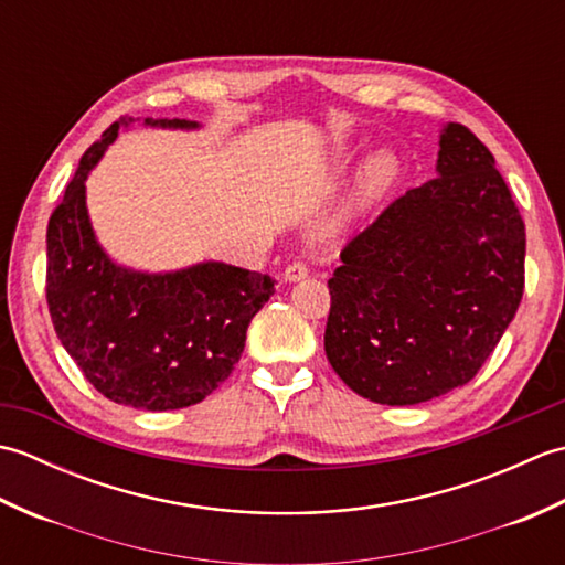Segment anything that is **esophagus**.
Here are the masks:
<instances>
[{
    "label": "esophagus",
    "mask_w": 565,
    "mask_h": 565,
    "mask_svg": "<svg viewBox=\"0 0 565 565\" xmlns=\"http://www.w3.org/2000/svg\"><path fill=\"white\" fill-rule=\"evenodd\" d=\"M308 276V267L303 262H294V264H289V267L284 269V279L289 281V284H294V281H301V279H306Z\"/></svg>",
    "instance_id": "obj_1"
}]
</instances>
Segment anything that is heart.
Listing matches in <instances>:
<instances>
[{
	"label": "heart",
	"mask_w": 565,
	"mask_h": 565,
	"mask_svg": "<svg viewBox=\"0 0 565 565\" xmlns=\"http://www.w3.org/2000/svg\"><path fill=\"white\" fill-rule=\"evenodd\" d=\"M334 160L338 162L350 160V150L340 148V152L334 154ZM401 174H403V162L393 150H379L371 154V158L362 164V170H359L354 177L350 194H347L344 206L338 215V221H334V231H344V227H350L359 215H364L371 206H376L383 196H388V191L398 184Z\"/></svg>",
	"instance_id": "obj_1"
}]
</instances>
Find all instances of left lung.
Here are the masks:
<instances>
[{
  "mask_svg": "<svg viewBox=\"0 0 565 565\" xmlns=\"http://www.w3.org/2000/svg\"><path fill=\"white\" fill-rule=\"evenodd\" d=\"M437 174L359 233L328 281V362L381 405H417L471 381L522 301L524 221L493 154L447 124Z\"/></svg>",
  "mask_w": 565,
  "mask_h": 565,
  "instance_id": "1",
  "label": "left lung"
}]
</instances>
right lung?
<instances>
[{"instance_id": "1", "label": "right lung", "mask_w": 565, "mask_h": 565, "mask_svg": "<svg viewBox=\"0 0 565 565\" xmlns=\"http://www.w3.org/2000/svg\"><path fill=\"white\" fill-rule=\"evenodd\" d=\"M134 118H121L82 154L47 221L45 296L57 340L94 388L138 411L201 403L231 376L252 318L269 301L267 274L225 262L177 271H136L99 245L87 211V177ZM142 126L196 130L186 118Z\"/></svg>"}]
</instances>
